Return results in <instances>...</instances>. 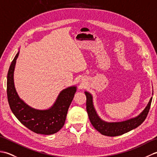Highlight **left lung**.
<instances>
[{"label": "left lung", "mask_w": 157, "mask_h": 157, "mask_svg": "<svg viewBox=\"0 0 157 157\" xmlns=\"http://www.w3.org/2000/svg\"><path fill=\"white\" fill-rule=\"evenodd\" d=\"M85 94L86 96V110H87L90 121L93 127L98 132L102 135L107 136H118L124 134L140 125L144 121L148 114L152 99V98H151L146 109L140 115L136 117L122 122L108 123L102 121L96 114L94 106H93L91 94L87 92H86Z\"/></svg>", "instance_id": "left-lung-1"}]
</instances>
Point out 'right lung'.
Instances as JSON below:
<instances>
[{
	"label": "right lung",
	"instance_id": "add662e5",
	"mask_svg": "<svg viewBox=\"0 0 157 157\" xmlns=\"http://www.w3.org/2000/svg\"><path fill=\"white\" fill-rule=\"evenodd\" d=\"M18 55L19 52L11 62L7 74L6 94L10 109L19 121L33 132L43 135L55 134L65 124L76 88L73 86L63 90L55 105L48 110L40 111L29 107L19 98L13 82V73Z\"/></svg>",
	"mask_w": 157,
	"mask_h": 157
}]
</instances>
